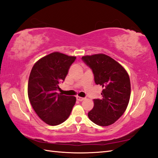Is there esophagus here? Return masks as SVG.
Instances as JSON below:
<instances>
[{
    "instance_id": "34e87169",
    "label": "esophagus",
    "mask_w": 158,
    "mask_h": 158,
    "mask_svg": "<svg viewBox=\"0 0 158 158\" xmlns=\"http://www.w3.org/2000/svg\"><path fill=\"white\" fill-rule=\"evenodd\" d=\"M76 99H77L78 101H80V102L83 101L84 99H85L84 98H81V97H79V96H77V97H76Z\"/></svg>"
}]
</instances>
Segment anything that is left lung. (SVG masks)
Wrapping results in <instances>:
<instances>
[{"label":"left lung","mask_w":158,"mask_h":158,"mask_svg":"<svg viewBox=\"0 0 158 158\" xmlns=\"http://www.w3.org/2000/svg\"><path fill=\"white\" fill-rule=\"evenodd\" d=\"M82 59L93 70L95 83L103 88L102 99H94L88 117L101 127L113 124L125 112L129 102V76L119 63L104 54L83 56Z\"/></svg>","instance_id":"8db88e82"}]
</instances>
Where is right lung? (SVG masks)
Here are the masks:
<instances>
[{
  "mask_svg": "<svg viewBox=\"0 0 158 158\" xmlns=\"http://www.w3.org/2000/svg\"><path fill=\"white\" fill-rule=\"evenodd\" d=\"M76 56L55 52L39 59L31 69L27 93L31 105L41 119L56 126L67 119L76 103L74 96L57 93Z\"/></svg>",
  "mask_w": 158,
  "mask_h": 158,
  "instance_id": "obj_1",
  "label": "right lung"
}]
</instances>
